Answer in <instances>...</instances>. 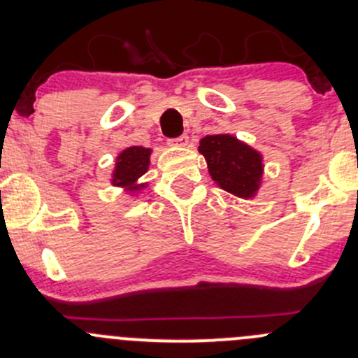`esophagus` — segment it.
<instances>
[{"label": "esophagus", "mask_w": 358, "mask_h": 358, "mask_svg": "<svg viewBox=\"0 0 358 358\" xmlns=\"http://www.w3.org/2000/svg\"><path fill=\"white\" fill-rule=\"evenodd\" d=\"M168 143L173 147H185V145H189V136L182 135V136H178V138H171Z\"/></svg>", "instance_id": "34e87169"}]
</instances>
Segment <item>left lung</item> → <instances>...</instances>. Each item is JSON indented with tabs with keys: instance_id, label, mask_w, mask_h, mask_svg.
Segmentation results:
<instances>
[{
	"instance_id": "8db88e82",
	"label": "left lung",
	"mask_w": 358,
	"mask_h": 358,
	"mask_svg": "<svg viewBox=\"0 0 358 358\" xmlns=\"http://www.w3.org/2000/svg\"><path fill=\"white\" fill-rule=\"evenodd\" d=\"M199 152L220 189L243 199L256 196L263 178V157L258 150L222 133L204 136L199 142Z\"/></svg>"
}]
</instances>
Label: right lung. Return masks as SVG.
Returning <instances> with one entry per match:
<instances>
[{"instance_id":"obj_1","label":"right lung","mask_w":358,"mask_h":358,"mask_svg":"<svg viewBox=\"0 0 358 358\" xmlns=\"http://www.w3.org/2000/svg\"><path fill=\"white\" fill-rule=\"evenodd\" d=\"M152 150L145 147H128L115 159L114 171H112L110 183L114 187H122L126 192L136 194L145 189L147 183H140L138 180L147 173L150 164Z\"/></svg>"}]
</instances>
